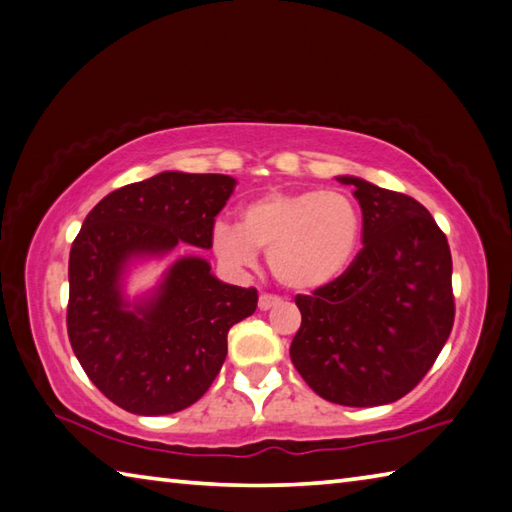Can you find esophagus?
<instances>
[{"mask_svg": "<svg viewBox=\"0 0 512 512\" xmlns=\"http://www.w3.org/2000/svg\"><path fill=\"white\" fill-rule=\"evenodd\" d=\"M277 304H282V300L277 295H271V293L259 295V311H268V309H273V306H277Z\"/></svg>", "mask_w": 512, "mask_h": 512, "instance_id": "34e87169", "label": "esophagus"}]
</instances>
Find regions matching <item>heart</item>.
I'll list each match as a JSON object with an SVG mask.
<instances>
[{
  "label": "heart",
  "instance_id": "heart-1",
  "mask_svg": "<svg viewBox=\"0 0 512 512\" xmlns=\"http://www.w3.org/2000/svg\"><path fill=\"white\" fill-rule=\"evenodd\" d=\"M362 239V212L340 190H271L241 208L239 226L217 221L212 246L224 264L250 271L268 253L275 280L315 291L351 266Z\"/></svg>",
  "mask_w": 512,
  "mask_h": 512
}]
</instances>
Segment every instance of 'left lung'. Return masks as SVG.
I'll list each match as a JSON object with an SVG mask.
<instances>
[{
    "label": "left lung",
    "mask_w": 512,
    "mask_h": 512,
    "mask_svg": "<svg viewBox=\"0 0 512 512\" xmlns=\"http://www.w3.org/2000/svg\"><path fill=\"white\" fill-rule=\"evenodd\" d=\"M362 210V246L336 282L295 295L291 360L324 401L387 405L421 383L454 324L448 239L416 199L338 176Z\"/></svg>",
    "instance_id": "8db88e82"
}]
</instances>
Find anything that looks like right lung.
<instances>
[{"label":"right lung","mask_w":512,"mask_h":512,"mask_svg":"<svg viewBox=\"0 0 512 512\" xmlns=\"http://www.w3.org/2000/svg\"><path fill=\"white\" fill-rule=\"evenodd\" d=\"M226 174L161 172L107 194L69 255L67 331L73 353L111 403L141 416L181 412L208 392L228 331L257 309V291L219 282L203 257H181L145 300L123 275L136 257L179 244L212 248L215 217L235 190Z\"/></svg>","instance_id":"add662e5"}]
</instances>
